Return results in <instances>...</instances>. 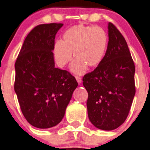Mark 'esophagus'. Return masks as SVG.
<instances>
[{
  "mask_svg": "<svg viewBox=\"0 0 150 150\" xmlns=\"http://www.w3.org/2000/svg\"><path fill=\"white\" fill-rule=\"evenodd\" d=\"M75 77H76V81H77L78 83H79V84H81V83H82V78L79 76H76Z\"/></svg>",
  "mask_w": 150,
  "mask_h": 150,
  "instance_id": "34e87169",
  "label": "esophagus"
}]
</instances>
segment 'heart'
<instances>
[{
    "label": "heart",
    "mask_w": 150,
    "mask_h": 150,
    "mask_svg": "<svg viewBox=\"0 0 150 150\" xmlns=\"http://www.w3.org/2000/svg\"><path fill=\"white\" fill-rule=\"evenodd\" d=\"M107 46V35L100 27L76 25L66 30L62 42L54 45L53 53L56 63L64 68L72 59L71 71L75 74H83L88 68H94L103 59Z\"/></svg>",
    "instance_id": "b5f03b06"
}]
</instances>
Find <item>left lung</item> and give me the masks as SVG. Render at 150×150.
Segmentation results:
<instances>
[{
  "mask_svg": "<svg viewBox=\"0 0 150 150\" xmlns=\"http://www.w3.org/2000/svg\"><path fill=\"white\" fill-rule=\"evenodd\" d=\"M108 42L103 59L86 74L88 115L91 123L110 131L123 124L135 94V68L125 38L112 23L108 24Z\"/></svg>",
  "mask_w": 150,
  "mask_h": 150,
  "instance_id": "1",
  "label": "left lung"
}]
</instances>
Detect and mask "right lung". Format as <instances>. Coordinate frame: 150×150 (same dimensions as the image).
<instances>
[{"label":"right lung","mask_w":150,"mask_h":150,"mask_svg":"<svg viewBox=\"0 0 150 150\" xmlns=\"http://www.w3.org/2000/svg\"><path fill=\"white\" fill-rule=\"evenodd\" d=\"M63 24H40L26 37L15 64L14 88L21 112L39 129L56 126L78 83L68 71L55 67V37Z\"/></svg>","instance_id":"obj_1"}]
</instances>
